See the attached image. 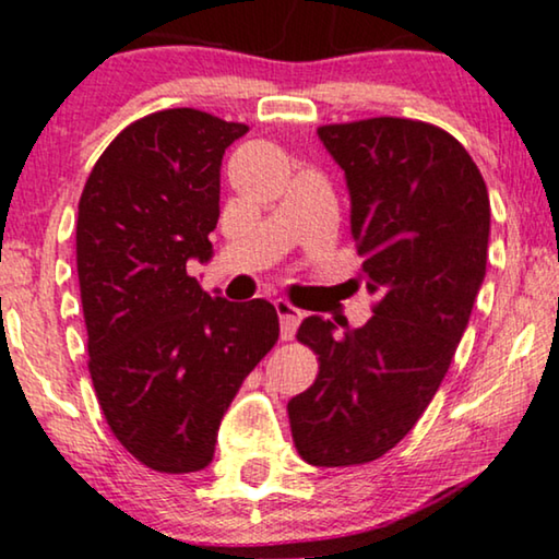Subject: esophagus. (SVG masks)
Returning <instances> with one entry per match:
<instances>
[{
  "instance_id": "esophagus-1",
  "label": "esophagus",
  "mask_w": 559,
  "mask_h": 559,
  "mask_svg": "<svg viewBox=\"0 0 559 559\" xmlns=\"http://www.w3.org/2000/svg\"><path fill=\"white\" fill-rule=\"evenodd\" d=\"M274 308H277V316H280L282 338H285V341L295 338V331H297V325H300L302 312L297 310L293 302H287L285 297H280V300H274Z\"/></svg>"
}]
</instances>
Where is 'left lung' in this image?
<instances>
[{
	"instance_id": "obj_1",
	"label": "left lung",
	"mask_w": 559,
	"mask_h": 559,
	"mask_svg": "<svg viewBox=\"0 0 559 559\" xmlns=\"http://www.w3.org/2000/svg\"><path fill=\"white\" fill-rule=\"evenodd\" d=\"M318 136L346 175L350 236L377 305L361 328L302 320L297 338L320 371L287 412L297 453L341 468L392 450L432 402L484 285L491 205L476 163L440 127L377 117Z\"/></svg>"
}]
</instances>
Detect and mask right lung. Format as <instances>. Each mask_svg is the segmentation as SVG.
I'll use <instances>...</instances> for the list:
<instances>
[{"mask_svg":"<svg viewBox=\"0 0 559 559\" xmlns=\"http://www.w3.org/2000/svg\"><path fill=\"white\" fill-rule=\"evenodd\" d=\"M247 132L198 109L150 114L104 150L79 201L91 379L117 440L159 473L213 461L228 404L280 338L272 302H228L188 274L211 262L221 159Z\"/></svg>","mask_w":559,"mask_h":559,"instance_id":"add662e5","label":"right lung"}]
</instances>
